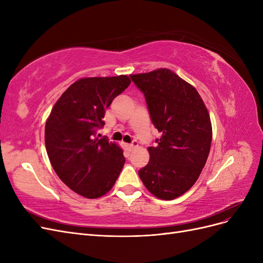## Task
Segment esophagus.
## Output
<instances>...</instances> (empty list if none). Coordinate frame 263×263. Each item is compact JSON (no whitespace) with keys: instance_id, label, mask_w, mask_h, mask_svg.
Instances as JSON below:
<instances>
[{"instance_id":"obj_1","label":"esophagus","mask_w":263,"mask_h":263,"mask_svg":"<svg viewBox=\"0 0 263 263\" xmlns=\"http://www.w3.org/2000/svg\"><path fill=\"white\" fill-rule=\"evenodd\" d=\"M137 146H138V142H137L136 140H134L133 144H125V148H126L127 150H128V151H132L133 148L137 147Z\"/></svg>"}]
</instances>
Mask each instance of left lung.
Masks as SVG:
<instances>
[{"instance_id": "8db88e82", "label": "left lung", "mask_w": 263, "mask_h": 263, "mask_svg": "<svg viewBox=\"0 0 263 263\" xmlns=\"http://www.w3.org/2000/svg\"><path fill=\"white\" fill-rule=\"evenodd\" d=\"M130 78L144 93L151 122L161 133L158 145L148 147L149 162L138 174L151 194L174 200L193 186L208 160L212 144L209 110L195 87L169 69Z\"/></svg>"}]
</instances>
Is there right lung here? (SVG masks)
I'll list each match as a JSON object with an SVG mask.
<instances>
[{
  "mask_svg": "<svg viewBox=\"0 0 263 263\" xmlns=\"http://www.w3.org/2000/svg\"><path fill=\"white\" fill-rule=\"evenodd\" d=\"M127 76L82 78L53 105L45 126V145L60 180L86 198L105 195L121 173L125 157L115 142L97 137L105 108L127 89Z\"/></svg>",
  "mask_w": 263,
  "mask_h": 263,
  "instance_id": "1",
  "label": "right lung"
}]
</instances>
